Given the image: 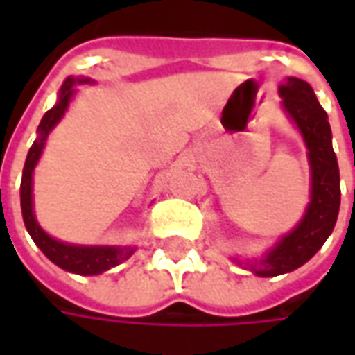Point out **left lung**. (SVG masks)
<instances>
[{
    "label": "left lung",
    "mask_w": 355,
    "mask_h": 355,
    "mask_svg": "<svg viewBox=\"0 0 355 355\" xmlns=\"http://www.w3.org/2000/svg\"><path fill=\"white\" fill-rule=\"evenodd\" d=\"M279 96L283 110L298 127L308 148L312 188L302 220L285 234L266 257L247 262V268L261 277L287 274L310 261L331 236L340 207V175L325 110L315 98L313 89L298 78L283 81Z\"/></svg>",
    "instance_id": "left-lung-1"
}]
</instances>
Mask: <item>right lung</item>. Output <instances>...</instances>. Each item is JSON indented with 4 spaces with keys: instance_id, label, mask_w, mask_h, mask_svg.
Returning <instances> with one entry per match:
<instances>
[{
    "instance_id": "obj_1",
    "label": "right lung",
    "mask_w": 355,
    "mask_h": 355,
    "mask_svg": "<svg viewBox=\"0 0 355 355\" xmlns=\"http://www.w3.org/2000/svg\"><path fill=\"white\" fill-rule=\"evenodd\" d=\"M78 83H91V80H87V78H68L60 87L57 104L42 117V123L37 127V139L34 140V144L30 148L24 169H22L20 207H22V218H24V226H26L28 234L32 236L35 245L42 249V253L51 262H55L57 266H60L66 272H73V274L80 275H96L127 261L135 253V247L73 245V243H64V241L51 238L49 234L43 230L35 220L34 200H32V175H34L35 165L42 157L49 132L62 119L64 112L68 110V104H70L73 93H76L73 85H78Z\"/></svg>"
}]
</instances>
